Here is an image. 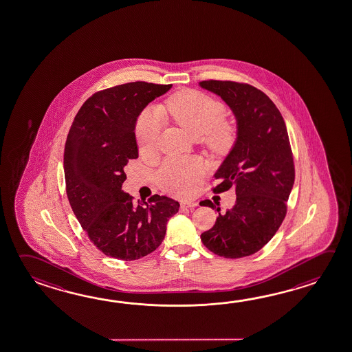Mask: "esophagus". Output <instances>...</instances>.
Wrapping results in <instances>:
<instances>
[{
    "instance_id": "obj_1",
    "label": "esophagus",
    "mask_w": 352,
    "mask_h": 352,
    "mask_svg": "<svg viewBox=\"0 0 352 352\" xmlns=\"http://www.w3.org/2000/svg\"><path fill=\"white\" fill-rule=\"evenodd\" d=\"M198 206V203H192V201H184V203H182L180 204V208L182 209H194V208H197Z\"/></svg>"
}]
</instances>
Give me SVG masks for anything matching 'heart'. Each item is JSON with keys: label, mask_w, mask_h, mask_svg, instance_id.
I'll return each mask as SVG.
<instances>
[{"label": "heart", "mask_w": 352, "mask_h": 352, "mask_svg": "<svg viewBox=\"0 0 352 352\" xmlns=\"http://www.w3.org/2000/svg\"><path fill=\"white\" fill-rule=\"evenodd\" d=\"M162 113L169 114L194 137L204 140L212 151H224L236 137L235 126L224 120L226 107L223 102L206 93L186 89L168 98L166 104L146 109L137 120L135 135L140 149L151 153L157 148L162 126ZM204 175L199 160L169 158L158 170V182L166 192L175 197H186L194 190Z\"/></svg>", "instance_id": "1"}]
</instances>
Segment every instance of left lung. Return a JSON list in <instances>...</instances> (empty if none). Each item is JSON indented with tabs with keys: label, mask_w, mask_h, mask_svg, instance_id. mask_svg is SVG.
I'll return each mask as SVG.
<instances>
[{
	"label": "left lung",
	"mask_w": 352,
	"mask_h": 352,
	"mask_svg": "<svg viewBox=\"0 0 352 352\" xmlns=\"http://www.w3.org/2000/svg\"><path fill=\"white\" fill-rule=\"evenodd\" d=\"M200 86L226 100L238 120V140L212 189L219 194L234 188L235 206L221 214L210 200L201 201L219 217L200 238L214 254L239 259L259 252L285 219L295 180L292 146L281 113L263 91L234 80H203Z\"/></svg>",
	"instance_id": "1"
}]
</instances>
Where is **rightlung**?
<instances>
[{"label":"right lung","instance_id":"obj_1","mask_svg":"<svg viewBox=\"0 0 352 352\" xmlns=\"http://www.w3.org/2000/svg\"><path fill=\"white\" fill-rule=\"evenodd\" d=\"M170 87L131 82L94 93L67 135V197L88 238L107 256L137 260L154 252L166 236L168 220L179 210V203L166 195L135 204L122 190L124 166L138 158L137 118Z\"/></svg>","mask_w":352,"mask_h":352}]
</instances>
